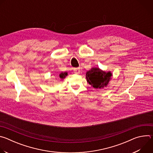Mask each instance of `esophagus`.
Masks as SVG:
<instances>
[{
    "label": "esophagus",
    "instance_id": "esophagus-1",
    "mask_svg": "<svg viewBox=\"0 0 153 153\" xmlns=\"http://www.w3.org/2000/svg\"><path fill=\"white\" fill-rule=\"evenodd\" d=\"M74 72L76 74H79L80 73V68H74Z\"/></svg>",
    "mask_w": 153,
    "mask_h": 153
}]
</instances>
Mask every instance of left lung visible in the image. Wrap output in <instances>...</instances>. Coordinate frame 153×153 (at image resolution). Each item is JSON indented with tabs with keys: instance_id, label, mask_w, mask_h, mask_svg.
Here are the masks:
<instances>
[{
	"instance_id": "left-lung-1",
	"label": "left lung",
	"mask_w": 153,
	"mask_h": 153,
	"mask_svg": "<svg viewBox=\"0 0 153 153\" xmlns=\"http://www.w3.org/2000/svg\"><path fill=\"white\" fill-rule=\"evenodd\" d=\"M112 74L110 71L105 72L99 68H92L86 73L87 82L94 88H103L106 86L111 80Z\"/></svg>"
}]
</instances>
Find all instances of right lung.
<instances>
[{"label": "right lung", "mask_w": 153, "mask_h": 153, "mask_svg": "<svg viewBox=\"0 0 153 153\" xmlns=\"http://www.w3.org/2000/svg\"><path fill=\"white\" fill-rule=\"evenodd\" d=\"M67 75H68V73H67V72H62L60 74H59V78L61 79V80H63V79H65V77H66V76H67Z\"/></svg>", "instance_id": "obj_1"}]
</instances>
